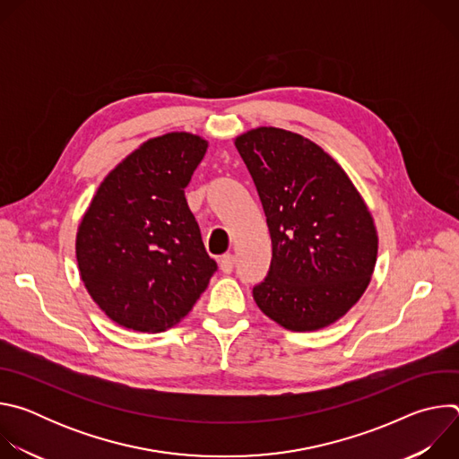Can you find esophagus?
Returning a JSON list of instances; mask_svg holds the SVG:
<instances>
[{"label":"esophagus","mask_w":459,"mask_h":459,"mask_svg":"<svg viewBox=\"0 0 459 459\" xmlns=\"http://www.w3.org/2000/svg\"><path fill=\"white\" fill-rule=\"evenodd\" d=\"M220 269L225 274H230L234 269V255L232 254H223L220 259Z\"/></svg>","instance_id":"1"}]
</instances>
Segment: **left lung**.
<instances>
[{"label":"left lung","instance_id":"8db88e82","mask_svg":"<svg viewBox=\"0 0 459 459\" xmlns=\"http://www.w3.org/2000/svg\"><path fill=\"white\" fill-rule=\"evenodd\" d=\"M273 239L267 278L252 289L261 312L289 331L338 321L374 273V220L345 170L314 142L276 126L236 138Z\"/></svg>","mask_w":459,"mask_h":459}]
</instances>
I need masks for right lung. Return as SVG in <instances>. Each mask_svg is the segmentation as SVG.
<instances>
[{"mask_svg": "<svg viewBox=\"0 0 459 459\" xmlns=\"http://www.w3.org/2000/svg\"><path fill=\"white\" fill-rule=\"evenodd\" d=\"M207 142H145L101 181L76 236L80 276L117 325L160 333L183 319L218 271L185 200Z\"/></svg>", "mask_w": 459, "mask_h": 459, "instance_id": "add662e5", "label": "right lung"}]
</instances>
